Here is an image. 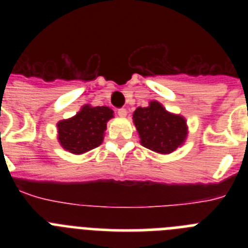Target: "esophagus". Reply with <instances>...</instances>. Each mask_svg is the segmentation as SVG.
Here are the masks:
<instances>
[{
  "label": "esophagus",
  "instance_id": "34e87169",
  "mask_svg": "<svg viewBox=\"0 0 248 248\" xmlns=\"http://www.w3.org/2000/svg\"><path fill=\"white\" fill-rule=\"evenodd\" d=\"M117 113H118V115H119V117L124 118V117H126V113H128V111H126L125 108H119L117 110Z\"/></svg>",
  "mask_w": 248,
  "mask_h": 248
}]
</instances>
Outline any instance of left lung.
<instances>
[{"instance_id":"left-lung-1","label":"left lung","mask_w":248,"mask_h":248,"mask_svg":"<svg viewBox=\"0 0 248 248\" xmlns=\"http://www.w3.org/2000/svg\"><path fill=\"white\" fill-rule=\"evenodd\" d=\"M133 119L143 146L160 154L176 150L187 134L185 119L168 113L157 102H150L146 108H138Z\"/></svg>"}]
</instances>
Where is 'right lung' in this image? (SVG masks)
Masks as SVG:
<instances>
[{
	"mask_svg": "<svg viewBox=\"0 0 248 248\" xmlns=\"http://www.w3.org/2000/svg\"><path fill=\"white\" fill-rule=\"evenodd\" d=\"M113 118L108 107L84 105L71 119L58 123L59 143L73 154H83L102 144L107 122Z\"/></svg>",
	"mask_w": 248,
	"mask_h": 248,
	"instance_id": "right-lung-1",
	"label": "right lung"
}]
</instances>
